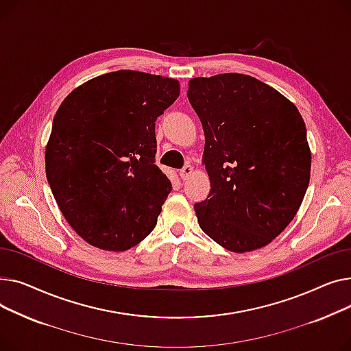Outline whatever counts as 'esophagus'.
<instances>
[{
    "mask_svg": "<svg viewBox=\"0 0 351 351\" xmlns=\"http://www.w3.org/2000/svg\"><path fill=\"white\" fill-rule=\"evenodd\" d=\"M193 174V167L190 166V164H187V166H184L181 170H180V177L182 181L189 180V177Z\"/></svg>",
    "mask_w": 351,
    "mask_h": 351,
    "instance_id": "obj_1",
    "label": "esophagus"
}]
</instances>
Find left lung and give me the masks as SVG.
<instances>
[{"instance_id":"obj_1","label":"left lung","mask_w":351,"mask_h":351,"mask_svg":"<svg viewBox=\"0 0 351 351\" xmlns=\"http://www.w3.org/2000/svg\"><path fill=\"white\" fill-rule=\"evenodd\" d=\"M189 100L205 134L208 198L201 230L225 250L262 248L295 218L311 180L304 121L291 100L242 73L194 77Z\"/></svg>"}]
</instances>
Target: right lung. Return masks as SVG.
<instances>
[{"mask_svg":"<svg viewBox=\"0 0 351 351\" xmlns=\"http://www.w3.org/2000/svg\"><path fill=\"white\" fill-rule=\"evenodd\" d=\"M178 80L117 71L80 85L59 106L45 152L52 194L88 243L126 251L157 223L171 182L156 166V120Z\"/></svg>","mask_w":351,"mask_h":351,"instance_id":"1","label":"right lung"}]
</instances>
